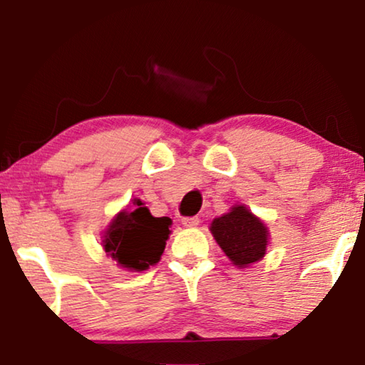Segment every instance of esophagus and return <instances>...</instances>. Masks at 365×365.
<instances>
[{
	"mask_svg": "<svg viewBox=\"0 0 365 365\" xmlns=\"http://www.w3.org/2000/svg\"><path fill=\"white\" fill-rule=\"evenodd\" d=\"M182 226L186 227H196L199 224V217L197 216H192V217H182Z\"/></svg>",
	"mask_w": 365,
	"mask_h": 365,
	"instance_id": "34e87169",
	"label": "esophagus"
}]
</instances>
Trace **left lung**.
<instances>
[{
    "mask_svg": "<svg viewBox=\"0 0 365 365\" xmlns=\"http://www.w3.org/2000/svg\"><path fill=\"white\" fill-rule=\"evenodd\" d=\"M211 232L219 247L237 267L261 261L266 254L267 227L246 206H234L227 214L214 219Z\"/></svg>",
    "mask_w": 365,
    "mask_h": 365,
    "instance_id": "left-lung-1",
    "label": "left lung"
}]
</instances>
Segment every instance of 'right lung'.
Instances as JSON below:
<instances>
[{
  "label": "right lung",
  "mask_w": 365,
  "mask_h": 365,
  "mask_svg": "<svg viewBox=\"0 0 365 365\" xmlns=\"http://www.w3.org/2000/svg\"><path fill=\"white\" fill-rule=\"evenodd\" d=\"M171 224L169 217H154L139 199H134V209H124L109 224L103 247L121 267L146 271L161 259Z\"/></svg>",
  "instance_id": "right-lung-1"
}]
</instances>
